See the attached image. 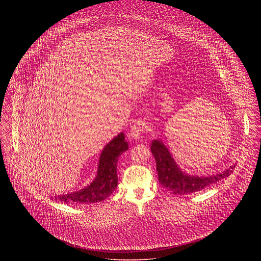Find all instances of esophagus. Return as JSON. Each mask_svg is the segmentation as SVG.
I'll return each mask as SVG.
<instances>
[{
    "mask_svg": "<svg viewBox=\"0 0 261 261\" xmlns=\"http://www.w3.org/2000/svg\"><path fill=\"white\" fill-rule=\"evenodd\" d=\"M145 130V125L143 123V121L139 120L137 121L133 126L132 128L128 130L127 133V138L129 141H134V140H137V139H140L141 135L144 133Z\"/></svg>",
    "mask_w": 261,
    "mask_h": 261,
    "instance_id": "obj_1",
    "label": "esophagus"
}]
</instances>
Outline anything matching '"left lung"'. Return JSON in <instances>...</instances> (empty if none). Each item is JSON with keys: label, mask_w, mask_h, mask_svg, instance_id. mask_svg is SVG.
<instances>
[{"label": "left lung", "mask_w": 261, "mask_h": 261, "mask_svg": "<svg viewBox=\"0 0 261 261\" xmlns=\"http://www.w3.org/2000/svg\"><path fill=\"white\" fill-rule=\"evenodd\" d=\"M150 150L156 163V172L160 184L167 190L172 191L174 194L187 195L201 191L230 176L235 168L233 165L220 174L208 177L190 176L182 172L162 141L153 140Z\"/></svg>", "instance_id": "8db88e82"}]
</instances>
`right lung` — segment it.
Masks as SVG:
<instances>
[{"mask_svg":"<svg viewBox=\"0 0 261 261\" xmlns=\"http://www.w3.org/2000/svg\"><path fill=\"white\" fill-rule=\"evenodd\" d=\"M127 149L128 145L127 142L124 141V134H118L102 149L98 162L97 175L94 181L80 191L55 196V200L66 204L96 203L106 200L117 186V161L119 155Z\"/></svg>","mask_w":261,"mask_h":261,"instance_id":"1","label":"right lung"}]
</instances>
